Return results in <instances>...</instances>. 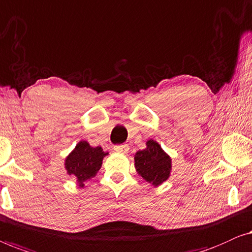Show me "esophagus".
Wrapping results in <instances>:
<instances>
[{
	"label": "esophagus",
	"instance_id": "1",
	"mask_svg": "<svg viewBox=\"0 0 252 252\" xmlns=\"http://www.w3.org/2000/svg\"><path fill=\"white\" fill-rule=\"evenodd\" d=\"M114 151L116 153L126 154L129 152V146L127 145H116V146H114Z\"/></svg>",
	"mask_w": 252,
	"mask_h": 252
}]
</instances>
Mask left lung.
<instances>
[{"instance_id":"obj_1","label":"left lung","mask_w":252,"mask_h":252,"mask_svg":"<svg viewBox=\"0 0 252 252\" xmlns=\"http://www.w3.org/2000/svg\"><path fill=\"white\" fill-rule=\"evenodd\" d=\"M134 168L141 178L158 187L169 179L172 162L157 140L148 139L146 148L134 154Z\"/></svg>"}]
</instances>
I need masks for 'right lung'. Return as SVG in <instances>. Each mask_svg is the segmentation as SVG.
<instances>
[{"label": "right lung", "mask_w": 252, "mask_h": 252, "mask_svg": "<svg viewBox=\"0 0 252 252\" xmlns=\"http://www.w3.org/2000/svg\"><path fill=\"white\" fill-rule=\"evenodd\" d=\"M108 153L101 147H92L86 140H80L65 158V169L69 176L76 178L77 186L83 189L84 183L97 175L102 160Z\"/></svg>", "instance_id": "right-lung-1"}]
</instances>
